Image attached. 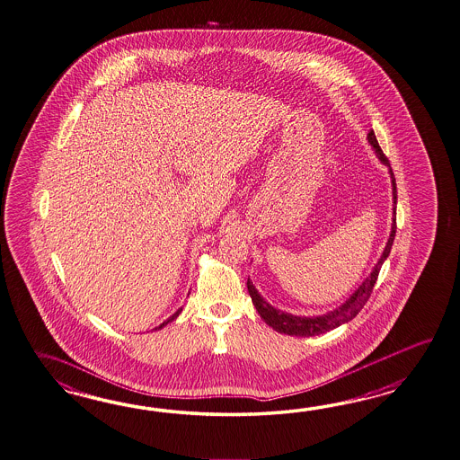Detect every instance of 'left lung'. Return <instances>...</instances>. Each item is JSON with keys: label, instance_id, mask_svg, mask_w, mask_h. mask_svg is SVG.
Returning <instances> with one entry per match:
<instances>
[{"label": "left lung", "instance_id": "obj_1", "mask_svg": "<svg viewBox=\"0 0 460 460\" xmlns=\"http://www.w3.org/2000/svg\"><path fill=\"white\" fill-rule=\"evenodd\" d=\"M368 143L374 146L376 154H377L378 160L385 166H389L390 178H392V195H394V218H392V232H390L389 242L384 248V253L377 261V265L374 267V270L370 271V275L367 277L366 282L362 283L354 294L350 295V298L343 304V305L335 308L333 312H329L325 315H318V317H296L292 314H287L282 310H277L263 300V296L257 292V288L253 287V283L250 282V279L247 280L248 294L252 296V302L257 308V312L260 314V317L263 318V322L267 325H270L271 329L277 330L279 333H287V335H295V337H312V335H320V333H325L329 330L337 329L341 327V323H347L350 322L352 318L357 317V314L364 308L367 304V300L370 298V294L374 290V285L377 282L378 271L382 269V263L385 261V259L389 257L390 248L394 243V238H395V230H397V225H395V205H397V185H395V177H394V172L390 168L389 158L384 155L380 145H378L377 138H376V133L374 130L368 131L367 135Z\"/></svg>", "mask_w": 460, "mask_h": 460}]
</instances>
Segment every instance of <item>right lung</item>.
<instances>
[{"instance_id":"1","label":"right lung","mask_w":460,"mask_h":460,"mask_svg":"<svg viewBox=\"0 0 460 460\" xmlns=\"http://www.w3.org/2000/svg\"><path fill=\"white\" fill-rule=\"evenodd\" d=\"M180 312H181V308H178L177 312H175V314H173V315H172V317L168 318V320H165V322H164V323H162V325H160V327H156V329H162V327H165L166 323H170V322H173V320H175V318L178 317V315H180ZM155 329V330H156Z\"/></svg>"}]
</instances>
